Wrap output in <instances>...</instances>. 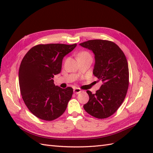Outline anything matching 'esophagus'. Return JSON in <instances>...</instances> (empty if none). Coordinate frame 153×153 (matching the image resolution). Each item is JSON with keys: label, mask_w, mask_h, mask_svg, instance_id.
<instances>
[{"label": "esophagus", "mask_w": 153, "mask_h": 153, "mask_svg": "<svg viewBox=\"0 0 153 153\" xmlns=\"http://www.w3.org/2000/svg\"><path fill=\"white\" fill-rule=\"evenodd\" d=\"M81 92H82V90H81L79 88H74V93L75 94H78Z\"/></svg>", "instance_id": "34e87169"}]
</instances>
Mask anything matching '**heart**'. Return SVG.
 Listing matches in <instances>:
<instances>
[{"mask_svg":"<svg viewBox=\"0 0 153 153\" xmlns=\"http://www.w3.org/2000/svg\"><path fill=\"white\" fill-rule=\"evenodd\" d=\"M88 54V53H85V52H83V53H82L81 54H79V56H80V55H83V54Z\"/></svg>","mask_w":153,"mask_h":153,"instance_id":"b5f03b06","label":"heart"}]
</instances>
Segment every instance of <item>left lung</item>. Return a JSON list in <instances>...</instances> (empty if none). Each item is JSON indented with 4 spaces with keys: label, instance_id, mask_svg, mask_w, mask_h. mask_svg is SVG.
Returning a JSON list of instances; mask_svg holds the SVG:
<instances>
[{
    "label": "left lung",
    "instance_id": "obj_1",
    "mask_svg": "<svg viewBox=\"0 0 153 153\" xmlns=\"http://www.w3.org/2000/svg\"><path fill=\"white\" fill-rule=\"evenodd\" d=\"M79 45L95 54L93 73L103 83L95 94L87 91L89 99L83 108L97 118H106L116 112L126 96L129 86L128 61L123 51L112 41L94 39Z\"/></svg>",
    "mask_w": 153,
    "mask_h": 153
}]
</instances>
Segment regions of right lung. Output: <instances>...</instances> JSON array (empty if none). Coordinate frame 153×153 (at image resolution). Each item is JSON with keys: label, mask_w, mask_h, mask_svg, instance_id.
<instances>
[{"label": "right lung", "mask_w": 153, "mask_h": 153, "mask_svg": "<svg viewBox=\"0 0 153 153\" xmlns=\"http://www.w3.org/2000/svg\"><path fill=\"white\" fill-rule=\"evenodd\" d=\"M77 44L37 45L29 51L19 68V85L22 99L37 118L51 121L65 112L73 89L56 86L53 78L60 73L64 57Z\"/></svg>", "instance_id": "add662e5"}]
</instances>
